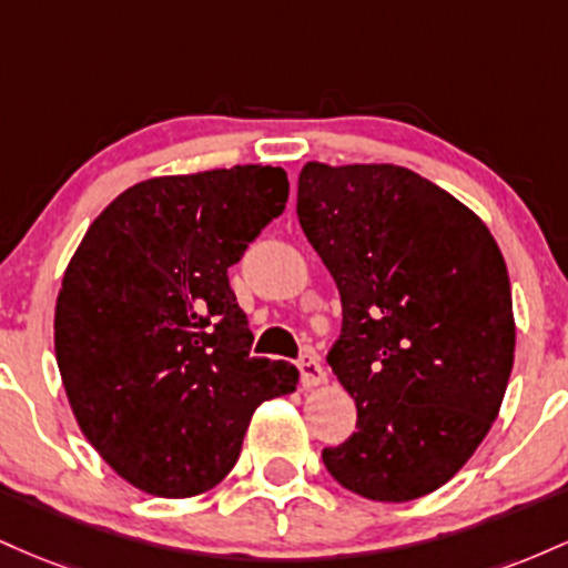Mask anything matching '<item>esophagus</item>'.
Wrapping results in <instances>:
<instances>
[{
	"label": "esophagus",
	"instance_id": "esophagus-1",
	"mask_svg": "<svg viewBox=\"0 0 568 568\" xmlns=\"http://www.w3.org/2000/svg\"><path fill=\"white\" fill-rule=\"evenodd\" d=\"M297 369H301V384L305 388L318 386V384H324V381H327V373H324V367L318 365V359L311 352L303 354L301 359H297Z\"/></svg>",
	"mask_w": 568,
	"mask_h": 568
}]
</instances>
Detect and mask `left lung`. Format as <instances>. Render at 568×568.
<instances>
[{"instance_id":"left-lung-1","label":"left lung","mask_w":568,"mask_h":568,"mask_svg":"<svg viewBox=\"0 0 568 568\" xmlns=\"http://www.w3.org/2000/svg\"><path fill=\"white\" fill-rule=\"evenodd\" d=\"M297 216L341 292L327 362L356 403V432L322 450L324 467L373 501L432 494L469 462L505 399V257L480 216L403 165L305 163Z\"/></svg>"}]
</instances>
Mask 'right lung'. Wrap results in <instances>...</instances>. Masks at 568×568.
<instances>
[{"instance_id":"obj_1","label":"right lung","mask_w":568,"mask_h":568,"mask_svg":"<svg viewBox=\"0 0 568 568\" xmlns=\"http://www.w3.org/2000/svg\"><path fill=\"white\" fill-rule=\"evenodd\" d=\"M273 165L158 176L88 227L55 303V362L82 435L152 496L203 494L239 462L252 413L295 392L290 362L250 356L227 267L284 212Z\"/></svg>"}]
</instances>
